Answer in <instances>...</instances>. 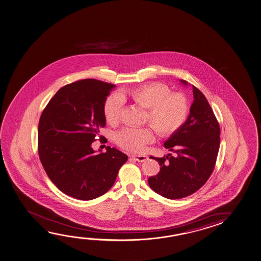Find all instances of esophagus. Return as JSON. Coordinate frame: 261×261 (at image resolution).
<instances>
[{
	"label": "esophagus",
	"mask_w": 261,
	"mask_h": 261,
	"mask_svg": "<svg viewBox=\"0 0 261 261\" xmlns=\"http://www.w3.org/2000/svg\"><path fill=\"white\" fill-rule=\"evenodd\" d=\"M131 157H132L134 160L137 161L139 163L145 162V161L147 160V156H145V155H132Z\"/></svg>",
	"instance_id": "34e87169"
}]
</instances>
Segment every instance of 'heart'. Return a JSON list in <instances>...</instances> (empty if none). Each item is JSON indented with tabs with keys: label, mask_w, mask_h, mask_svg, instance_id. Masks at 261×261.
I'll use <instances>...</instances> for the list:
<instances>
[{
	"label": "heart",
	"mask_w": 261,
	"mask_h": 261,
	"mask_svg": "<svg viewBox=\"0 0 261 261\" xmlns=\"http://www.w3.org/2000/svg\"><path fill=\"white\" fill-rule=\"evenodd\" d=\"M125 100L133 101L147 110L146 119L161 137L176 132L185 123L188 112L187 100L182 94H170L167 86L152 83L109 96L104 105L105 117L109 124L115 125L119 122L123 101ZM153 138V133L147 127H126L116 135L117 145L135 152H143Z\"/></svg>",
	"instance_id": "b5f03b06"
}]
</instances>
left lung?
Listing matches in <instances>:
<instances>
[{
  "instance_id": "left-lung-1",
  "label": "left lung",
  "mask_w": 261,
  "mask_h": 261,
  "mask_svg": "<svg viewBox=\"0 0 261 261\" xmlns=\"http://www.w3.org/2000/svg\"><path fill=\"white\" fill-rule=\"evenodd\" d=\"M192 88L193 101L187 119L164 143L174 154L150 156L161 168L155 176L149 177V186L167 199L189 196L201 188L213 173L220 148L221 130L213 109L204 95L194 86Z\"/></svg>"
}]
</instances>
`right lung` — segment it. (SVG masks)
Masks as SVG:
<instances>
[{"instance_id": "add662e5", "label": "right lung", "mask_w": 261, "mask_h": 261, "mask_svg": "<svg viewBox=\"0 0 261 261\" xmlns=\"http://www.w3.org/2000/svg\"><path fill=\"white\" fill-rule=\"evenodd\" d=\"M115 85L87 79L66 85L40 116L38 151L48 178L77 200L89 201L112 187L128 157L110 146L96 153L93 142L106 125L104 105Z\"/></svg>"}]
</instances>
